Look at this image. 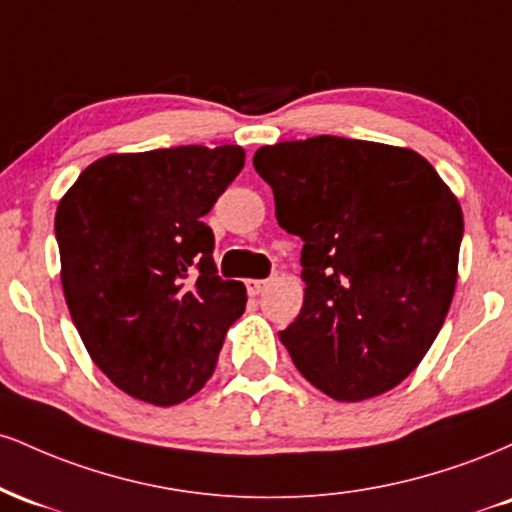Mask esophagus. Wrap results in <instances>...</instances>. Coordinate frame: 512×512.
<instances>
[{
    "label": "esophagus",
    "mask_w": 512,
    "mask_h": 512,
    "mask_svg": "<svg viewBox=\"0 0 512 512\" xmlns=\"http://www.w3.org/2000/svg\"><path fill=\"white\" fill-rule=\"evenodd\" d=\"M264 286H267V279H248L250 296H260V293L264 291Z\"/></svg>",
    "instance_id": "esophagus-1"
}]
</instances>
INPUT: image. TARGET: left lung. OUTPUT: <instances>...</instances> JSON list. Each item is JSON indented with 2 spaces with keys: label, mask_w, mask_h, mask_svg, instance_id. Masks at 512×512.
Listing matches in <instances>:
<instances>
[{
  "label": "left lung",
  "mask_w": 512,
  "mask_h": 512,
  "mask_svg": "<svg viewBox=\"0 0 512 512\" xmlns=\"http://www.w3.org/2000/svg\"><path fill=\"white\" fill-rule=\"evenodd\" d=\"M276 221L303 240V308L279 339L317 390L378 397L421 363L457 284L462 209L416 151L322 137L257 149Z\"/></svg>",
  "instance_id": "left-lung-1"
}]
</instances>
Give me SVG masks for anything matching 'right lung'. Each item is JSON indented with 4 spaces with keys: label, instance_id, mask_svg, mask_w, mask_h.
<instances>
[{
    "label": "right lung",
    "instance_id": "obj_1",
    "mask_svg": "<svg viewBox=\"0 0 512 512\" xmlns=\"http://www.w3.org/2000/svg\"><path fill=\"white\" fill-rule=\"evenodd\" d=\"M245 166L240 146L110 154L60 199L62 289L93 363L129 397L185 402L214 373L245 286L223 281L204 223Z\"/></svg>",
    "mask_w": 512,
    "mask_h": 512
}]
</instances>
